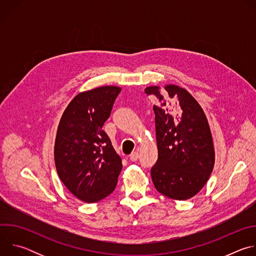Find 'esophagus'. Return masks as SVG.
I'll return each mask as SVG.
<instances>
[{
  "label": "esophagus",
  "mask_w": 256,
  "mask_h": 256,
  "mask_svg": "<svg viewBox=\"0 0 256 256\" xmlns=\"http://www.w3.org/2000/svg\"><path fill=\"white\" fill-rule=\"evenodd\" d=\"M138 159V152H134L130 155V160L132 162H136Z\"/></svg>",
  "instance_id": "obj_1"
}]
</instances>
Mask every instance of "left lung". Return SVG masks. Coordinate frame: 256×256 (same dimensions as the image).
Segmentation results:
<instances>
[{"label":"left lung","mask_w":256,"mask_h":256,"mask_svg":"<svg viewBox=\"0 0 256 256\" xmlns=\"http://www.w3.org/2000/svg\"><path fill=\"white\" fill-rule=\"evenodd\" d=\"M159 100L154 105L158 160L151 169L156 190L186 200L206 184L214 164V150L206 116L184 88L167 85L144 89Z\"/></svg>","instance_id":"left-lung-1"}]
</instances>
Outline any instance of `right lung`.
<instances>
[{
    "label": "right lung",
    "mask_w": 256,
    "mask_h": 256,
    "mask_svg": "<svg viewBox=\"0 0 256 256\" xmlns=\"http://www.w3.org/2000/svg\"><path fill=\"white\" fill-rule=\"evenodd\" d=\"M120 90L103 86L78 94L66 108L58 128V174L66 188L85 202L106 198L118 184L122 159L102 126Z\"/></svg>",
    "instance_id": "add662e5"
}]
</instances>
